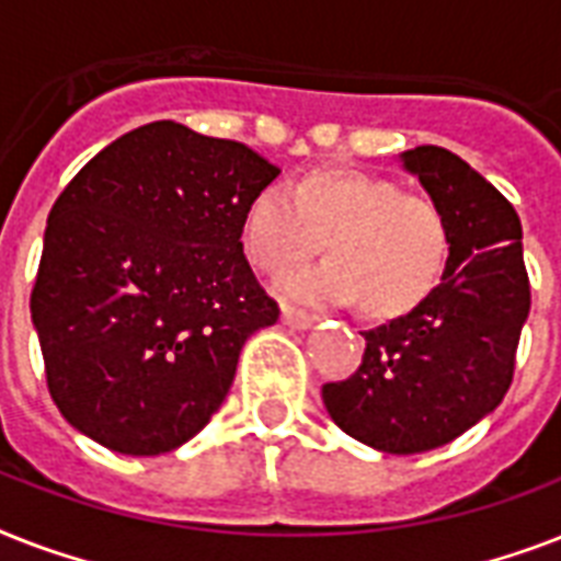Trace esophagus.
Instances as JSON below:
<instances>
[{
  "label": "esophagus",
  "mask_w": 561,
  "mask_h": 561,
  "mask_svg": "<svg viewBox=\"0 0 561 561\" xmlns=\"http://www.w3.org/2000/svg\"><path fill=\"white\" fill-rule=\"evenodd\" d=\"M282 323L290 325V329H311L317 323V317L308 314V311H299V308L285 306L282 308Z\"/></svg>",
  "instance_id": "obj_1"
}]
</instances>
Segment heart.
Returning a JSON list of instances; mask_svg holds the SVG:
<instances>
[{
	"mask_svg": "<svg viewBox=\"0 0 561 561\" xmlns=\"http://www.w3.org/2000/svg\"><path fill=\"white\" fill-rule=\"evenodd\" d=\"M323 244L332 262L290 276L285 294L302 302H358L360 314L387 323L434 297L451 229L431 197L369 171H308L290 194L262 188L247 203L241 247L255 271L285 276Z\"/></svg>",
	"mask_w": 561,
	"mask_h": 561,
	"instance_id": "b5f03b06",
	"label": "heart"
}]
</instances>
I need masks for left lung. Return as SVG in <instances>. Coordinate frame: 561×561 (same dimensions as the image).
Here are the masks:
<instances>
[{
  "mask_svg": "<svg viewBox=\"0 0 561 561\" xmlns=\"http://www.w3.org/2000/svg\"><path fill=\"white\" fill-rule=\"evenodd\" d=\"M401 162L445 211L448 267L425 306L364 332L360 367L323 383V401L358 443L419 454L451 443L501 404L530 314V279L518 211L486 178L436 145L404 151Z\"/></svg>",
  "mask_w": 561,
  "mask_h": 561,
  "instance_id": "8db88e82",
  "label": "left lung"
}]
</instances>
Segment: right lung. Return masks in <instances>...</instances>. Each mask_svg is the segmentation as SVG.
<instances>
[{
  "label": "right lung",
  "mask_w": 561,
  "mask_h": 561,
  "mask_svg": "<svg viewBox=\"0 0 561 561\" xmlns=\"http://www.w3.org/2000/svg\"><path fill=\"white\" fill-rule=\"evenodd\" d=\"M276 174L247 145L151 122L60 192L31 320L75 431L153 457L209 422L247 337L279 320L241 247L247 203Z\"/></svg>",
  "instance_id": "add662e5"
}]
</instances>
